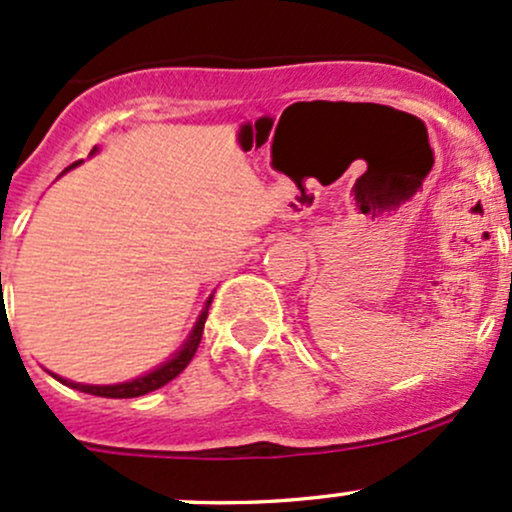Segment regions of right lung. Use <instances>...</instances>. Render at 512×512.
Wrapping results in <instances>:
<instances>
[{
    "label": "right lung",
    "mask_w": 512,
    "mask_h": 512,
    "mask_svg": "<svg viewBox=\"0 0 512 512\" xmlns=\"http://www.w3.org/2000/svg\"><path fill=\"white\" fill-rule=\"evenodd\" d=\"M91 152H96V147H93ZM2 276V273H0ZM207 310H209V303L207 308L202 310V315H199L197 325H194L192 335H189L187 345H184V350L179 352L175 360H170L167 365H162L160 370L145 374V377H138L133 379V382H125V384H108V387H91V384H76V382H66V379L61 377H54L59 379V382L68 384V387L73 389H81V392H88V394H96V397H108V399H133V397H142V394H150L155 392V389L165 387L167 382H172V379L177 377L179 372L184 370V367L192 362L194 352H197L199 342H202V333H204V323H207Z\"/></svg>",
    "instance_id": "right-lung-1"
}]
</instances>
